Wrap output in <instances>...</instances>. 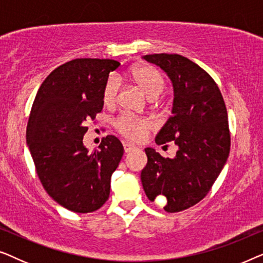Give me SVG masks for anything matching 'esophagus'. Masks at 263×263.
<instances>
[{"instance_id":"1","label":"esophagus","mask_w":263,"mask_h":263,"mask_svg":"<svg viewBox=\"0 0 263 263\" xmlns=\"http://www.w3.org/2000/svg\"><path fill=\"white\" fill-rule=\"evenodd\" d=\"M123 148H124L125 153H129V152H132V151H134L136 147L134 145H132L130 142H124L123 143Z\"/></svg>"}]
</instances>
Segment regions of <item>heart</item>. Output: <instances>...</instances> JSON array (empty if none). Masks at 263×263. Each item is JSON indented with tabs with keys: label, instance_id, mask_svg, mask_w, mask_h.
<instances>
[{
	"label": "heart",
	"instance_id": "1",
	"mask_svg": "<svg viewBox=\"0 0 263 263\" xmlns=\"http://www.w3.org/2000/svg\"><path fill=\"white\" fill-rule=\"evenodd\" d=\"M132 80L146 93L149 98H157L165 89V79L163 74L156 68L149 66H143L135 68L130 73ZM118 92H120V82L116 77H111L107 80L105 88H104L103 99L106 105H112L118 99ZM116 129L124 135L125 138L140 141L147 135V133L152 128V122L146 118H138L130 115H122L117 118Z\"/></svg>",
	"mask_w": 263,
	"mask_h": 263
}]
</instances>
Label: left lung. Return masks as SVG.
I'll list each match as a JSON object with an SVG mask.
<instances>
[{"label": "left lung", "instance_id": "left-lung-1", "mask_svg": "<svg viewBox=\"0 0 263 263\" xmlns=\"http://www.w3.org/2000/svg\"><path fill=\"white\" fill-rule=\"evenodd\" d=\"M143 60L160 67L174 86L172 115L156 142L174 141L178 149L170 159L145 148L141 182L151 201L161 199L164 210L175 213L200 202L224 167L231 146L228 111L218 85L193 61L177 53H153Z\"/></svg>", "mask_w": 263, "mask_h": 263}]
</instances>
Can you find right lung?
<instances>
[{"instance_id":"add662e5","label":"right lung","mask_w":263,"mask_h":263,"mask_svg":"<svg viewBox=\"0 0 263 263\" xmlns=\"http://www.w3.org/2000/svg\"><path fill=\"white\" fill-rule=\"evenodd\" d=\"M114 60L77 59L43 81L28 118L26 141L46 193L75 213L99 210L110 195L111 175L123 156L114 135L89 153L82 139L86 121L103 110V93Z\"/></svg>"}]
</instances>
